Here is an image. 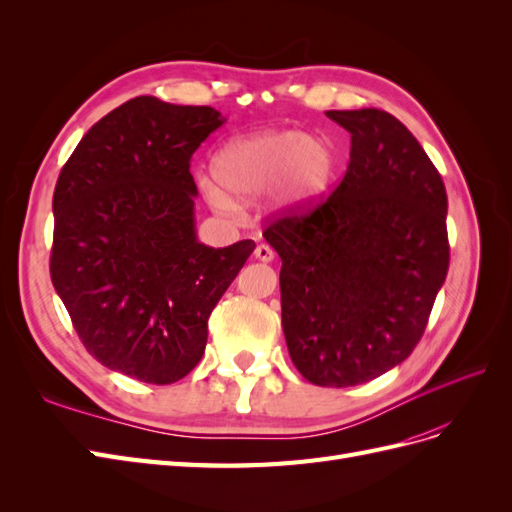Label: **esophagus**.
I'll use <instances>...</instances> for the list:
<instances>
[{
  "instance_id": "1",
  "label": "esophagus",
  "mask_w": 512,
  "mask_h": 512,
  "mask_svg": "<svg viewBox=\"0 0 512 512\" xmlns=\"http://www.w3.org/2000/svg\"><path fill=\"white\" fill-rule=\"evenodd\" d=\"M254 256L258 258V260H262V262H271L273 260V250L269 245H265V243H260V245H256V250H254Z\"/></svg>"
}]
</instances>
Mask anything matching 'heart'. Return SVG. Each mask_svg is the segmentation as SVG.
I'll use <instances>...</instances> for the list:
<instances>
[{"label": "heart", "mask_w": 512, "mask_h": 512, "mask_svg": "<svg viewBox=\"0 0 512 512\" xmlns=\"http://www.w3.org/2000/svg\"><path fill=\"white\" fill-rule=\"evenodd\" d=\"M335 168L333 151L299 130H265L226 143L211 160L213 179L203 192L213 207L230 211L235 198H254L271 188L273 205L301 209L327 192Z\"/></svg>", "instance_id": "1"}]
</instances>
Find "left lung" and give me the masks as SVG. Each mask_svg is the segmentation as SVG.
Instances as JSON below:
<instances>
[{
	"label": "left lung",
	"mask_w": 512,
	"mask_h": 512,
	"mask_svg": "<svg viewBox=\"0 0 512 512\" xmlns=\"http://www.w3.org/2000/svg\"><path fill=\"white\" fill-rule=\"evenodd\" d=\"M350 162L314 207L262 230L282 258L290 359L318 386H354L406 361L448 271L446 190L412 132L380 108L327 111Z\"/></svg>",
	"instance_id": "obj_1"
}]
</instances>
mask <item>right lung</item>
I'll return each instance as SVG.
<instances>
[{"mask_svg": "<svg viewBox=\"0 0 512 512\" xmlns=\"http://www.w3.org/2000/svg\"><path fill=\"white\" fill-rule=\"evenodd\" d=\"M226 119L138 96L102 117L53 194L51 280L87 352L149 384L203 359L207 320L256 243H198L192 153Z\"/></svg>", "mask_w": 512, "mask_h": 512, "instance_id": "1", "label": "right lung"}]
</instances>
